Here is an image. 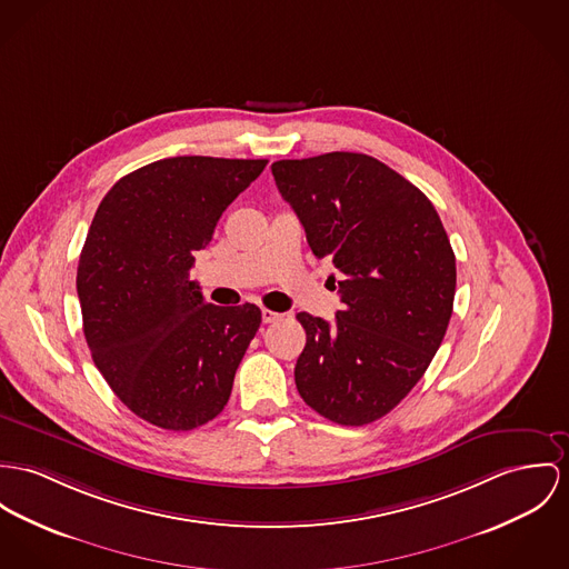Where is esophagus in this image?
Wrapping results in <instances>:
<instances>
[{"label":"esophagus","instance_id":"esophagus-1","mask_svg":"<svg viewBox=\"0 0 569 569\" xmlns=\"http://www.w3.org/2000/svg\"><path fill=\"white\" fill-rule=\"evenodd\" d=\"M277 320H281V313H279V311H272V309H262L263 325H270V322H277Z\"/></svg>","mask_w":569,"mask_h":569}]
</instances>
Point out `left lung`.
<instances>
[{
	"instance_id": "8db88e82",
	"label": "left lung",
	"mask_w": 569,
	"mask_h": 569,
	"mask_svg": "<svg viewBox=\"0 0 569 569\" xmlns=\"http://www.w3.org/2000/svg\"><path fill=\"white\" fill-rule=\"evenodd\" d=\"M270 169L311 253L340 272L329 277L342 301L336 320L297 316L307 333L297 390L331 422L370 425L411 392L446 336L457 286L450 240L427 194L366 153Z\"/></svg>"
}]
</instances>
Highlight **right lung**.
<instances>
[{
  "mask_svg": "<svg viewBox=\"0 0 569 569\" xmlns=\"http://www.w3.org/2000/svg\"><path fill=\"white\" fill-rule=\"evenodd\" d=\"M266 164L164 158L121 177L94 212L78 266L88 349L112 392L149 425L192 431L229 400L262 311L206 303L188 274Z\"/></svg>",
  "mask_w": 569,
  "mask_h": 569,
  "instance_id": "1",
  "label": "right lung"
}]
</instances>
